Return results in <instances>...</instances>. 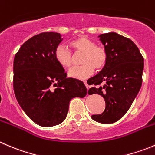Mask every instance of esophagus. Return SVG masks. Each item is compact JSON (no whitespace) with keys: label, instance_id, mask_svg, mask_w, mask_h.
Listing matches in <instances>:
<instances>
[{"label":"esophagus","instance_id":"esophagus-1","mask_svg":"<svg viewBox=\"0 0 155 155\" xmlns=\"http://www.w3.org/2000/svg\"><path fill=\"white\" fill-rule=\"evenodd\" d=\"M84 84H85V87H86L87 89H88V84H87L86 81H84Z\"/></svg>","mask_w":155,"mask_h":155}]
</instances>
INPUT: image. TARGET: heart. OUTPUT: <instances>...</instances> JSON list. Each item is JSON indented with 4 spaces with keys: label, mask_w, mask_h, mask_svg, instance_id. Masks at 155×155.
I'll return each mask as SVG.
<instances>
[{
    "label": "heart",
    "mask_w": 155,
    "mask_h": 155,
    "mask_svg": "<svg viewBox=\"0 0 155 155\" xmlns=\"http://www.w3.org/2000/svg\"><path fill=\"white\" fill-rule=\"evenodd\" d=\"M70 45L76 54H82L80 67H73L68 72L70 77L84 80L94 73V68L101 70L106 65L108 53L104 46L96 45L95 42L85 36H81L70 41ZM58 64L64 67H71L73 62V53L64 45H58L54 51Z\"/></svg>",
    "instance_id": "1"
}]
</instances>
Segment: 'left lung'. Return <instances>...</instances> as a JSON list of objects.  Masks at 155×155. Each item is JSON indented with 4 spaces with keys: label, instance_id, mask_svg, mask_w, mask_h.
Returning <instances> with one entry per match:
<instances>
[{
    "label": "left lung",
    "instance_id": "left-lung-1",
    "mask_svg": "<svg viewBox=\"0 0 155 155\" xmlns=\"http://www.w3.org/2000/svg\"><path fill=\"white\" fill-rule=\"evenodd\" d=\"M108 53L106 65L91 78L88 94L104 98L105 110L91 118L101 124H113L122 118L137 96L142 82L144 58L132 40L116 32L98 36Z\"/></svg>",
    "mask_w": 155,
    "mask_h": 155
}]
</instances>
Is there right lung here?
Listing matches in <instances>:
<instances>
[{
    "mask_svg": "<svg viewBox=\"0 0 155 155\" xmlns=\"http://www.w3.org/2000/svg\"><path fill=\"white\" fill-rule=\"evenodd\" d=\"M58 32H42L27 40L13 61V90L18 103L38 125L51 127L66 119L73 97H83L82 82L67 78L54 57L62 41Z\"/></svg>",
    "mask_w": 155,
    "mask_h": 155,
    "instance_id": "add662e5",
    "label": "right lung"
}]
</instances>
